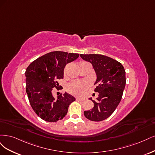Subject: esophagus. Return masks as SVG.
<instances>
[{
    "label": "esophagus",
    "instance_id": "34e87169",
    "mask_svg": "<svg viewBox=\"0 0 155 155\" xmlns=\"http://www.w3.org/2000/svg\"><path fill=\"white\" fill-rule=\"evenodd\" d=\"M76 100L77 101H81V102H82V101H84V98H77Z\"/></svg>",
    "mask_w": 155,
    "mask_h": 155
}]
</instances>
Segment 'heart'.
<instances>
[{
	"mask_svg": "<svg viewBox=\"0 0 155 155\" xmlns=\"http://www.w3.org/2000/svg\"><path fill=\"white\" fill-rule=\"evenodd\" d=\"M89 85V82L87 80H74L69 82L67 86V90L74 95H81Z\"/></svg>",
	"mask_w": 155,
	"mask_h": 155,
	"instance_id": "1",
	"label": "heart"
}]
</instances>
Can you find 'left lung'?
Segmentation results:
<instances>
[{"label": "left lung", "mask_w": 155, "mask_h": 155, "mask_svg": "<svg viewBox=\"0 0 155 155\" xmlns=\"http://www.w3.org/2000/svg\"><path fill=\"white\" fill-rule=\"evenodd\" d=\"M81 57L92 64L97 75L94 91L98 93L96 101L89 98L94 107L85 111L84 116L91 121L104 120L111 115L121 101L126 86V71L121 63L102 54H81Z\"/></svg>", "instance_id": "8db88e82"}]
</instances>
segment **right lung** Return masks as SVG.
<instances>
[{"mask_svg": "<svg viewBox=\"0 0 155 155\" xmlns=\"http://www.w3.org/2000/svg\"><path fill=\"white\" fill-rule=\"evenodd\" d=\"M78 53L52 51L38 58L29 65L26 77V93L34 111L44 120L56 122L62 120L68 111L69 106L75 98L65 92L54 98L53 88L58 89L57 80L64 78L66 65L76 60Z\"/></svg>", "mask_w": 155, "mask_h": 155, "instance_id": "right-lung-1", "label": "right lung"}]
</instances>
